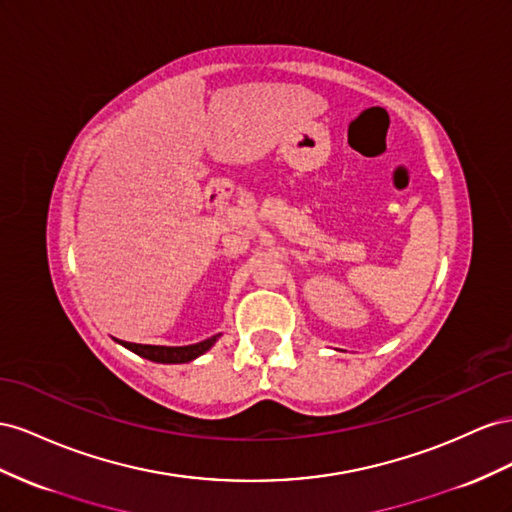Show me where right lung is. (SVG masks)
<instances>
[{
  "label": "right lung",
  "instance_id": "1",
  "mask_svg": "<svg viewBox=\"0 0 512 512\" xmlns=\"http://www.w3.org/2000/svg\"><path fill=\"white\" fill-rule=\"evenodd\" d=\"M221 334H214V337L195 343V345H180V347H167V345H139V343H124L120 341L130 352H135L141 358H148L152 362H163V364H184L206 354L208 349L218 341Z\"/></svg>",
  "mask_w": 512,
  "mask_h": 512
}]
</instances>
